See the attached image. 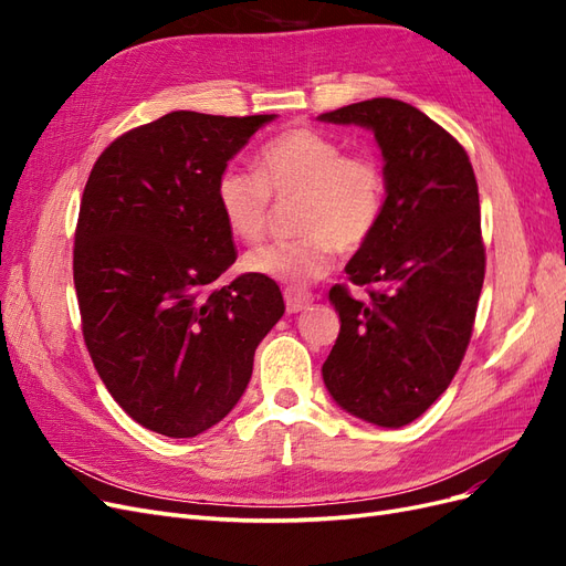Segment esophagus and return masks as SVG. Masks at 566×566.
<instances>
[{"label":"esophagus","instance_id":"obj_1","mask_svg":"<svg viewBox=\"0 0 566 566\" xmlns=\"http://www.w3.org/2000/svg\"><path fill=\"white\" fill-rule=\"evenodd\" d=\"M285 310L287 314H297V312H304L306 306H310L314 302V295L310 293V290H302V287H285Z\"/></svg>","mask_w":566,"mask_h":566}]
</instances>
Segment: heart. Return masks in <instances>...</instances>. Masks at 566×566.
<instances>
[{
  "label": "heart",
  "instance_id": "heart-1",
  "mask_svg": "<svg viewBox=\"0 0 566 566\" xmlns=\"http://www.w3.org/2000/svg\"><path fill=\"white\" fill-rule=\"evenodd\" d=\"M271 198H297L295 241L269 243L243 256L256 276L306 285L333 269L335 248L352 252L378 229L387 184L368 153H345L333 136L312 127L285 129L262 144L254 172L229 165L214 181V202L229 233L260 241L269 227Z\"/></svg>",
  "mask_w": 566,
  "mask_h": 566
}]
</instances>
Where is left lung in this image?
Segmentation results:
<instances>
[{
  "label": "left lung",
  "instance_id": "obj_1",
  "mask_svg": "<svg viewBox=\"0 0 566 566\" xmlns=\"http://www.w3.org/2000/svg\"><path fill=\"white\" fill-rule=\"evenodd\" d=\"M318 119L370 129L387 184L380 224L345 269L375 287L366 300L331 287L339 335L323 382L347 413L403 427L447 391L470 345L486 266L474 169L447 129L397 98Z\"/></svg>",
  "mask_w": 566,
  "mask_h": 566
}]
</instances>
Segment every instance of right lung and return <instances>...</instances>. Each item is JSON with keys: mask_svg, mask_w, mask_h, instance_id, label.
Here are the masks:
<instances>
[{"mask_svg": "<svg viewBox=\"0 0 566 566\" xmlns=\"http://www.w3.org/2000/svg\"><path fill=\"white\" fill-rule=\"evenodd\" d=\"M276 115L167 113L101 153L82 193L73 279L98 378L125 413L172 439L243 397L254 349L285 312L276 281L235 262L214 181Z\"/></svg>", "mask_w": 566, "mask_h": 566, "instance_id": "obj_1", "label": "right lung"}]
</instances>
